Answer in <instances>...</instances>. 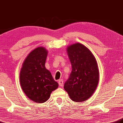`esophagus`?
<instances>
[{
  "label": "esophagus",
  "mask_w": 123,
  "mask_h": 123,
  "mask_svg": "<svg viewBox=\"0 0 123 123\" xmlns=\"http://www.w3.org/2000/svg\"><path fill=\"white\" fill-rule=\"evenodd\" d=\"M58 83H59V85L60 86H63V79H60L58 81Z\"/></svg>",
  "instance_id": "obj_1"
}]
</instances>
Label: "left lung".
<instances>
[{"label":"left lung","mask_w":123,"mask_h":123,"mask_svg":"<svg viewBox=\"0 0 123 123\" xmlns=\"http://www.w3.org/2000/svg\"><path fill=\"white\" fill-rule=\"evenodd\" d=\"M67 50L72 71L64 88L71 100L83 102L92 97L97 87L99 79L97 62L90 50L80 43L70 45Z\"/></svg>","instance_id":"obj_1"}]
</instances>
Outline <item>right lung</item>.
I'll use <instances>...</instances> for the list:
<instances>
[{"mask_svg": "<svg viewBox=\"0 0 123 123\" xmlns=\"http://www.w3.org/2000/svg\"><path fill=\"white\" fill-rule=\"evenodd\" d=\"M47 53L43 47L32 50L24 61L20 73L22 89L29 98L36 103L47 101L59 86L45 68Z\"/></svg>", "mask_w": 123, "mask_h": 123, "instance_id": "1", "label": "right lung"}]
</instances>
